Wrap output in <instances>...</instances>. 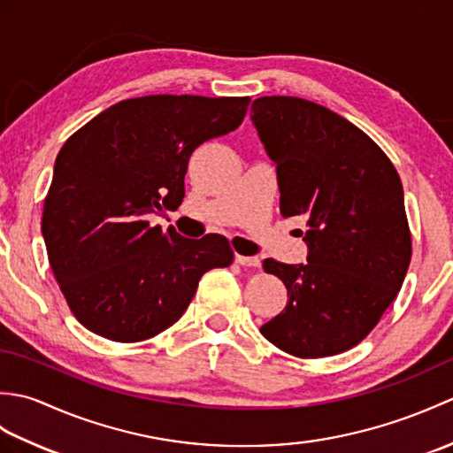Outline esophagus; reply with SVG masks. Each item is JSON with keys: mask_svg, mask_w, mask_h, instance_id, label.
Returning a JSON list of instances; mask_svg holds the SVG:
<instances>
[{"mask_svg": "<svg viewBox=\"0 0 453 453\" xmlns=\"http://www.w3.org/2000/svg\"><path fill=\"white\" fill-rule=\"evenodd\" d=\"M235 263L242 266H258L261 261L257 257H245V255H235Z\"/></svg>", "mask_w": 453, "mask_h": 453, "instance_id": "esophagus-1", "label": "esophagus"}]
</instances>
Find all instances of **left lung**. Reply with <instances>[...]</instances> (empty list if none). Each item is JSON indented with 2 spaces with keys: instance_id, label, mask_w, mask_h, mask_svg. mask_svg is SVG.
Returning <instances> with one entry per match:
<instances>
[{
  "instance_id": "left-lung-1",
  "label": "left lung",
  "mask_w": 453,
  "mask_h": 453,
  "mask_svg": "<svg viewBox=\"0 0 453 453\" xmlns=\"http://www.w3.org/2000/svg\"><path fill=\"white\" fill-rule=\"evenodd\" d=\"M251 120L276 165L280 214L307 221V263H263L284 282L288 303L261 333L297 358L341 354L368 336L405 280L401 179L368 134L317 103L261 97Z\"/></svg>"
}]
</instances>
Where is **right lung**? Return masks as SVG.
I'll return each mask as SVG.
<instances>
[{"label":"right lung","instance_id":"1","mask_svg":"<svg viewBox=\"0 0 453 453\" xmlns=\"http://www.w3.org/2000/svg\"><path fill=\"white\" fill-rule=\"evenodd\" d=\"M249 101L148 95L112 104L67 138L42 237L85 329L117 342L151 339L187 311L202 274L232 265L226 237L187 239L150 216L180 204L192 151L235 130Z\"/></svg>","mask_w":453,"mask_h":453}]
</instances>
